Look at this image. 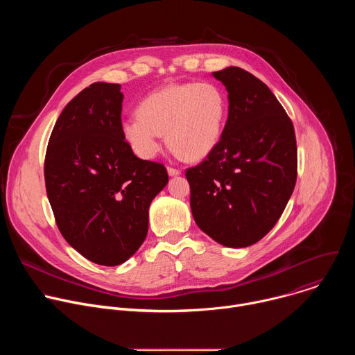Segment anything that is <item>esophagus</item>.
<instances>
[{
	"label": "esophagus",
	"mask_w": 355,
	"mask_h": 355,
	"mask_svg": "<svg viewBox=\"0 0 355 355\" xmlns=\"http://www.w3.org/2000/svg\"><path fill=\"white\" fill-rule=\"evenodd\" d=\"M167 173H168V175H170V177H177V175H180V174H181V171H180V170L173 168V167H168V168H167Z\"/></svg>",
	"instance_id": "34e87169"
}]
</instances>
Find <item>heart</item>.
<instances>
[{"label": "heart", "mask_w": 355, "mask_h": 355, "mask_svg": "<svg viewBox=\"0 0 355 355\" xmlns=\"http://www.w3.org/2000/svg\"><path fill=\"white\" fill-rule=\"evenodd\" d=\"M226 114V96L218 85L171 84L150 92L139 104L137 116L122 121L121 135L140 159H155L166 135L177 155L196 162L220 141Z\"/></svg>", "instance_id": "heart-1"}]
</instances>
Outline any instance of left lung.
I'll return each instance as SVG.
<instances>
[{"mask_svg": "<svg viewBox=\"0 0 355 355\" xmlns=\"http://www.w3.org/2000/svg\"><path fill=\"white\" fill-rule=\"evenodd\" d=\"M227 91L229 115L207 160L187 171L198 227L222 245L261 240L281 218L297 168L295 130L271 89L240 67L212 73Z\"/></svg>", "mask_w": 355, "mask_h": 355, "instance_id": "8db88e82", "label": "left lung"}]
</instances>
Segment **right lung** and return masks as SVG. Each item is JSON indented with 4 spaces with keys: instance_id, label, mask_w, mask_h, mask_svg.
Returning <instances> with one entry per match:
<instances>
[{
    "instance_id": "right-lung-1",
    "label": "right lung",
    "mask_w": 355,
    "mask_h": 355,
    "mask_svg": "<svg viewBox=\"0 0 355 355\" xmlns=\"http://www.w3.org/2000/svg\"><path fill=\"white\" fill-rule=\"evenodd\" d=\"M119 84L94 83L62 111L50 135L46 192L66 241L87 260L115 267L147 236L166 167L136 157L121 135Z\"/></svg>"
}]
</instances>
